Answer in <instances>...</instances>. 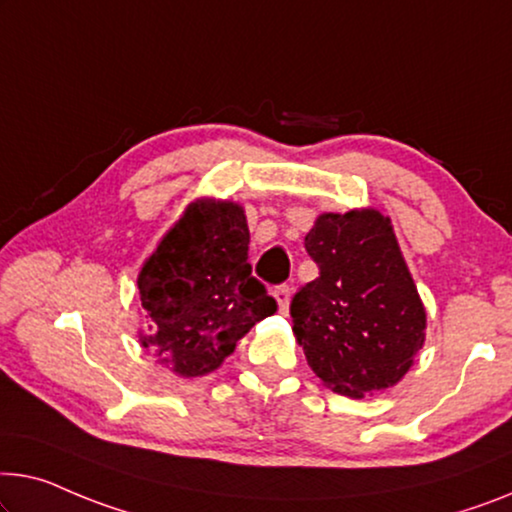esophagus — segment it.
I'll return each instance as SVG.
<instances>
[{
	"label": "esophagus",
	"instance_id": "obj_1",
	"mask_svg": "<svg viewBox=\"0 0 512 512\" xmlns=\"http://www.w3.org/2000/svg\"><path fill=\"white\" fill-rule=\"evenodd\" d=\"M273 296H276L280 312H287L289 310V296H292V289H289V285H278L276 289H273Z\"/></svg>",
	"mask_w": 512,
	"mask_h": 512
}]
</instances>
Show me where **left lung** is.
<instances>
[{"label": "left lung", "instance_id": "1", "mask_svg": "<svg viewBox=\"0 0 512 512\" xmlns=\"http://www.w3.org/2000/svg\"><path fill=\"white\" fill-rule=\"evenodd\" d=\"M319 278L294 294L289 315L312 372L349 398L407 375L425 340V308L391 220L375 209L324 213L305 234Z\"/></svg>", "mask_w": 512, "mask_h": 512}]
</instances>
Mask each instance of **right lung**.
Here are the masks:
<instances>
[{"label": "right lung", "instance_id": "1", "mask_svg": "<svg viewBox=\"0 0 512 512\" xmlns=\"http://www.w3.org/2000/svg\"><path fill=\"white\" fill-rule=\"evenodd\" d=\"M250 232L234 202H193L142 266V347L179 377L216 370L236 342L276 312L266 287L250 276Z\"/></svg>", "mask_w": 512, "mask_h": 512}]
</instances>
